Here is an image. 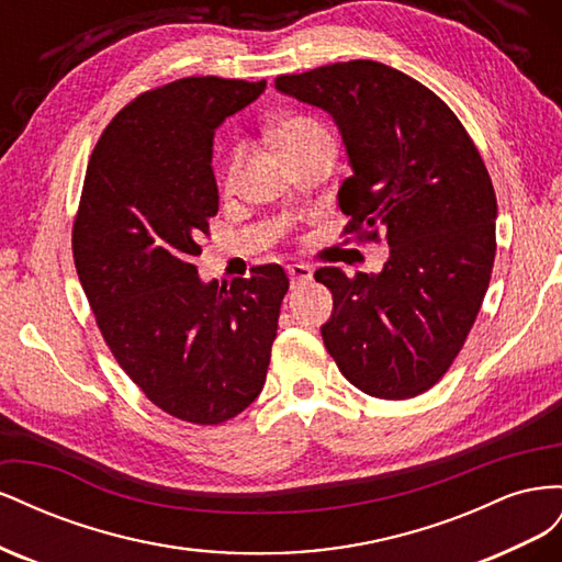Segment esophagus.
I'll return each mask as SVG.
<instances>
[{"mask_svg":"<svg viewBox=\"0 0 562 562\" xmlns=\"http://www.w3.org/2000/svg\"><path fill=\"white\" fill-rule=\"evenodd\" d=\"M288 277H291V283H293V285L307 283V281L312 279V267H310V265H302V262L288 265Z\"/></svg>","mask_w":562,"mask_h":562,"instance_id":"obj_1","label":"esophagus"}]
</instances>
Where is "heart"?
Segmentation results:
<instances>
[{"instance_id":"heart-1","label":"heart","mask_w":562,"mask_h":562,"mask_svg":"<svg viewBox=\"0 0 562 562\" xmlns=\"http://www.w3.org/2000/svg\"><path fill=\"white\" fill-rule=\"evenodd\" d=\"M274 140L281 149V155L285 159H291L295 155H302V151L314 149L318 145H333V135L330 131L323 126L318 119L310 114H291L281 119L274 128ZM241 147H232L229 155L223 159V166H220L217 182L225 192H229L236 184V176H239V166H241Z\"/></svg>"}]
</instances>
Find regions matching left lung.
Listing matches in <instances>:
<instances>
[{"mask_svg": "<svg viewBox=\"0 0 562 562\" xmlns=\"http://www.w3.org/2000/svg\"><path fill=\"white\" fill-rule=\"evenodd\" d=\"M277 89L333 114L353 173L337 192L342 234L391 248L380 274L321 267V328L363 394L405 401L446 375L495 265L497 196L479 147L431 89L375 60L279 75Z\"/></svg>", "mask_w": 562, "mask_h": 562, "instance_id": "8db88e82", "label": "left lung"}]
</instances>
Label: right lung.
I'll list each match as a JSON object with an SVG mask.
<instances>
[{
	"label": "right lung",
	"instance_id": "obj_1",
	"mask_svg": "<svg viewBox=\"0 0 562 562\" xmlns=\"http://www.w3.org/2000/svg\"><path fill=\"white\" fill-rule=\"evenodd\" d=\"M267 81L184 77L135 95L93 147L72 223L83 293L116 363L164 413L223 424L260 396L281 265L201 283L194 258L217 215L213 135Z\"/></svg>",
	"mask_w": 562,
	"mask_h": 562
}]
</instances>
